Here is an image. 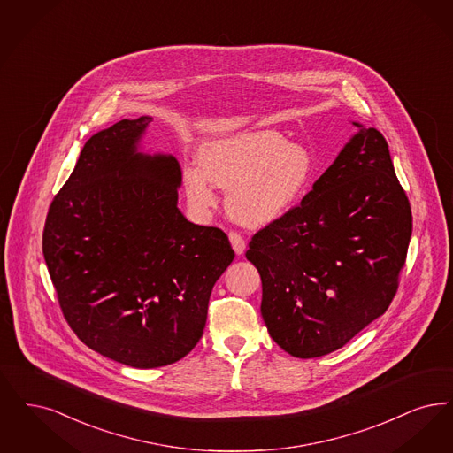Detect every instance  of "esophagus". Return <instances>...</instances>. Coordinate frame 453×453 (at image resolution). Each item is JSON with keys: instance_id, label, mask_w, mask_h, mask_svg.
Returning a JSON list of instances; mask_svg holds the SVG:
<instances>
[{"instance_id": "1", "label": "esophagus", "mask_w": 453, "mask_h": 453, "mask_svg": "<svg viewBox=\"0 0 453 453\" xmlns=\"http://www.w3.org/2000/svg\"><path fill=\"white\" fill-rule=\"evenodd\" d=\"M229 241H231V244H233V248H234L235 254L244 253V250H246V241H244L242 235L233 231V233H229Z\"/></svg>"}]
</instances>
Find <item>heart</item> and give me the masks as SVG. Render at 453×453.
Masks as SVG:
<instances>
[{
	"label": "heart",
	"mask_w": 453,
	"mask_h": 453,
	"mask_svg": "<svg viewBox=\"0 0 453 453\" xmlns=\"http://www.w3.org/2000/svg\"><path fill=\"white\" fill-rule=\"evenodd\" d=\"M200 167L187 166L183 185L188 202L205 211L218 197L211 187L227 188L229 214L246 226H265L290 212L311 179L313 162L303 146L259 129L203 146Z\"/></svg>",
	"instance_id": "1"
}]
</instances>
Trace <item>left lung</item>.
<instances>
[{"instance_id":"1","label":"left lung","mask_w":453,"mask_h":453,"mask_svg":"<svg viewBox=\"0 0 453 453\" xmlns=\"http://www.w3.org/2000/svg\"><path fill=\"white\" fill-rule=\"evenodd\" d=\"M411 229L388 142L361 127L302 202L250 241L273 341L300 359L347 344L391 305Z\"/></svg>"}]
</instances>
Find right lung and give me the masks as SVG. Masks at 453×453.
<instances>
[{
  "mask_svg": "<svg viewBox=\"0 0 453 453\" xmlns=\"http://www.w3.org/2000/svg\"><path fill=\"white\" fill-rule=\"evenodd\" d=\"M151 121L123 119L88 140L42 237L73 334L142 369L180 361L197 345L212 288L234 259L222 229L179 211V162L136 151Z\"/></svg>",
  "mask_w": 453,
  "mask_h": 453,
  "instance_id": "obj_1",
  "label": "right lung"
}]
</instances>
